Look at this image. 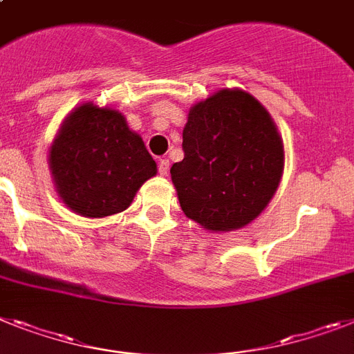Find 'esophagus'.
Here are the masks:
<instances>
[{
	"label": "esophagus",
	"mask_w": 354,
	"mask_h": 354,
	"mask_svg": "<svg viewBox=\"0 0 354 354\" xmlns=\"http://www.w3.org/2000/svg\"><path fill=\"white\" fill-rule=\"evenodd\" d=\"M158 172L162 174V176H167L169 160H160V162H158Z\"/></svg>",
	"instance_id": "34e87169"
}]
</instances>
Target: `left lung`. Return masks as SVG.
<instances>
[{"label":"left lung","instance_id":"1","mask_svg":"<svg viewBox=\"0 0 354 354\" xmlns=\"http://www.w3.org/2000/svg\"><path fill=\"white\" fill-rule=\"evenodd\" d=\"M183 160L171 167L187 218L212 232L254 221L277 191L283 140L268 111L243 90L194 104L183 127Z\"/></svg>","mask_w":354,"mask_h":354}]
</instances>
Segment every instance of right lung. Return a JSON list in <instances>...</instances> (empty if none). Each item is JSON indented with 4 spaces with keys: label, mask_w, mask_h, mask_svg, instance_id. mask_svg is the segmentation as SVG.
Returning a JSON list of instances; mask_svg holds the SVG:
<instances>
[{
    "label": "right lung",
    "mask_w": 354,
    "mask_h": 354,
    "mask_svg": "<svg viewBox=\"0 0 354 354\" xmlns=\"http://www.w3.org/2000/svg\"><path fill=\"white\" fill-rule=\"evenodd\" d=\"M57 194L84 218H106L131 205L156 163L120 111L86 102L64 118L48 154Z\"/></svg>",
    "instance_id": "obj_1"
}]
</instances>
